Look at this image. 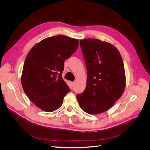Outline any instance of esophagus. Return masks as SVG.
I'll list each match as a JSON object with an SVG mask.
<instances>
[{
    "mask_svg": "<svg viewBox=\"0 0 150 150\" xmlns=\"http://www.w3.org/2000/svg\"><path fill=\"white\" fill-rule=\"evenodd\" d=\"M75 85V82H70V86L73 87V86Z\"/></svg>",
    "mask_w": 150,
    "mask_h": 150,
    "instance_id": "34e87169",
    "label": "esophagus"
}]
</instances>
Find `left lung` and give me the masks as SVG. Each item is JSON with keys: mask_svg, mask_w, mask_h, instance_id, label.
<instances>
[{"mask_svg": "<svg viewBox=\"0 0 150 150\" xmlns=\"http://www.w3.org/2000/svg\"><path fill=\"white\" fill-rule=\"evenodd\" d=\"M88 71L84 92L76 98L89 114H99L111 108L124 92L126 77L123 62L116 47L97 39L80 40Z\"/></svg>", "mask_w": 150, "mask_h": 150, "instance_id": "left-lung-1", "label": "left lung"}]
</instances>
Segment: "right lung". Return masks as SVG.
<instances>
[{
	"label": "right lung",
	"instance_id": "1",
	"mask_svg": "<svg viewBox=\"0 0 150 150\" xmlns=\"http://www.w3.org/2000/svg\"><path fill=\"white\" fill-rule=\"evenodd\" d=\"M78 40L64 35L45 38L27 55L21 83L26 95L36 106L45 112L61 107L70 91L62 73L65 59L78 49Z\"/></svg>",
	"mask_w": 150,
	"mask_h": 150
}]
</instances>
